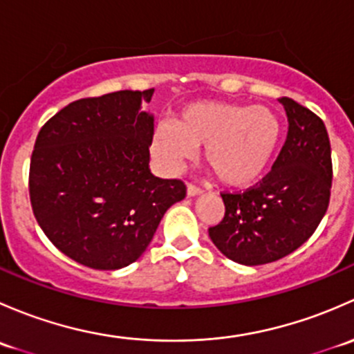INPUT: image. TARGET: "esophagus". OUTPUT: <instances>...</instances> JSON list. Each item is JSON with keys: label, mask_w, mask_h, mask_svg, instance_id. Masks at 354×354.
<instances>
[{"label": "esophagus", "mask_w": 354, "mask_h": 354, "mask_svg": "<svg viewBox=\"0 0 354 354\" xmlns=\"http://www.w3.org/2000/svg\"><path fill=\"white\" fill-rule=\"evenodd\" d=\"M187 194L190 195V197H195V195H200V194H202V188L197 187V185L188 183V185H187Z\"/></svg>", "instance_id": "1"}]
</instances>
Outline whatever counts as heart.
<instances>
[{
	"label": "heart",
	"mask_w": 354,
	"mask_h": 354,
	"mask_svg": "<svg viewBox=\"0 0 354 354\" xmlns=\"http://www.w3.org/2000/svg\"><path fill=\"white\" fill-rule=\"evenodd\" d=\"M281 120L266 106L197 101L183 106L174 121H160L152 152L167 167H180L203 145V162L230 188L257 183L269 169L281 142Z\"/></svg>",
	"instance_id": "obj_1"
}]
</instances>
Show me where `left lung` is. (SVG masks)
<instances>
[{
  "label": "left lung",
  "mask_w": 354,
  "mask_h": 354,
  "mask_svg": "<svg viewBox=\"0 0 354 354\" xmlns=\"http://www.w3.org/2000/svg\"><path fill=\"white\" fill-rule=\"evenodd\" d=\"M288 137L272 169L255 187L221 194L224 212L209 236L221 253L243 266L276 262L299 248L326 216L330 200V142L324 121L281 97Z\"/></svg>",
  "instance_id": "left-lung-1"
}]
</instances>
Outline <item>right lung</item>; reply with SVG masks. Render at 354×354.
I'll return each instance as SVG.
<instances>
[{
	"label": "right lung",
	"mask_w": 354,
	"mask_h": 354,
	"mask_svg": "<svg viewBox=\"0 0 354 354\" xmlns=\"http://www.w3.org/2000/svg\"><path fill=\"white\" fill-rule=\"evenodd\" d=\"M154 88L71 102L44 123L28 173L34 216L51 243L97 270L130 266L145 252L181 180L151 173L154 118L140 111Z\"/></svg>",
	"instance_id": "obj_1"
}]
</instances>
